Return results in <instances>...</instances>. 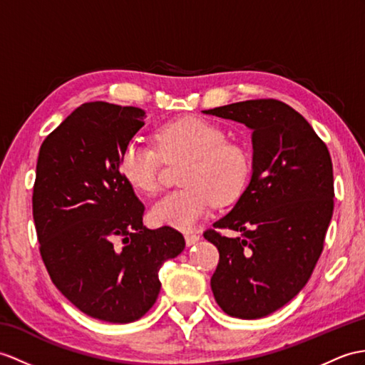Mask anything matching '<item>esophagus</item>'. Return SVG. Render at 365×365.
Here are the masks:
<instances>
[{"mask_svg":"<svg viewBox=\"0 0 365 365\" xmlns=\"http://www.w3.org/2000/svg\"><path fill=\"white\" fill-rule=\"evenodd\" d=\"M185 241H186V245H188V247H191V245H194V244L200 241V236L199 235H194V233H186L185 235Z\"/></svg>","mask_w":365,"mask_h":365,"instance_id":"34e87169","label":"esophagus"}]
</instances>
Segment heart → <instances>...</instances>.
I'll return each mask as SVG.
<instances>
[{
    "label": "heart",
    "mask_w": 365,
    "mask_h": 365,
    "mask_svg": "<svg viewBox=\"0 0 365 365\" xmlns=\"http://www.w3.org/2000/svg\"><path fill=\"white\" fill-rule=\"evenodd\" d=\"M155 149L132 140L120 158L124 180L141 194H155L165 162L186 160L179 182L183 188L166 194L150 208L157 225L191 230L208 213L211 203L232 202L250 174L249 154L227 141L222 127L203 118L186 116L160 127Z\"/></svg>",
    "instance_id": "1"
}]
</instances>
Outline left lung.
<instances>
[{
	"label": "left lung",
	"instance_id": "8db88e82",
	"mask_svg": "<svg viewBox=\"0 0 365 365\" xmlns=\"http://www.w3.org/2000/svg\"><path fill=\"white\" fill-rule=\"evenodd\" d=\"M203 113L249 127L253 148L247 188L213 224L241 236L203 233L219 250L211 291L228 316L266 317L303 289L324 249L334 207L331 157L282 101H242Z\"/></svg>",
	"mask_w": 365,
	"mask_h": 365
}]
</instances>
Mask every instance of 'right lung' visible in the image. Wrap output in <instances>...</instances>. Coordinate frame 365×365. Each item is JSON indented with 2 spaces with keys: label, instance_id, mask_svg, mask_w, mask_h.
<instances>
[{
  "label": "right lung",
  "instance_id": "1",
  "mask_svg": "<svg viewBox=\"0 0 365 365\" xmlns=\"http://www.w3.org/2000/svg\"><path fill=\"white\" fill-rule=\"evenodd\" d=\"M144 118L137 107L82 104L41 143L37 160L32 215L48 274L76 308L110 324L146 314L162 287L160 267L185 249L173 227L143 225L144 205L120 171Z\"/></svg>",
  "mask_w": 365,
  "mask_h": 365
}]
</instances>
